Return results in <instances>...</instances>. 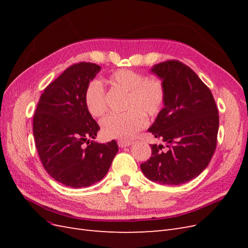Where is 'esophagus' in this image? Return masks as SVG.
<instances>
[{"instance_id":"34e87169","label":"esophagus","mask_w":248,"mask_h":248,"mask_svg":"<svg viewBox=\"0 0 248 248\" xmlns=\"http://www.w3.org/2000/svg\"><path fill=\"white\" fill-rule=\"evenodd\" d=\"M130 144H131V141L126 140H118V145H119V147H121V148L128 147Z\"/></svg>"}]
</instances>
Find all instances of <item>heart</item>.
Returning <instances> with one entry per match:
<instances>
[{
    "mask_svg": "<svg viewBox=\"0 0 248 248\" xmlns=\"http://www.w3.org/2000/svg\"><path fill=\"white\" fill-rule=\"evenodd\" d=\"M107 82L112 90L125 93L124 109L121 115L109 116L101 123L102 134L108 139H130L147 124V118H154L166 103L167 89L159 78H147L130 69L110 72ZM89 114L100 118L107 114L106 91L99 81H90L84 94Z\"/></svg>",
    "mask_w": 248,
    "mask_h": 248,
    "instance_id": "b5f03b06",
    "label": "heart"
}]
</instances>
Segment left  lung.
I'll return each mask as SVG.
<instances>
[{"label": "left lung", "mask_w": 248, "mask_h": 248, "mask_svg": "<svg viewBox=\"0 0 248 248\" xmlns=\"http://www.w3.org/2000/svg\"><path fill=\"white\" fill-rule=\"evenodd\" d=\"M164 82V108L148 129L169 148L151 145L152 154L140 164L153 182L180 185L197 178L211 160L219 126L218 109L210 89L188 66L168 60L151 69Z\"/></svg>", "instance_id": "1"}]
</instances>
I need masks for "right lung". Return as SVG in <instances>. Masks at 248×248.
Wrapping results in <instances>:
<instances>
[{
  "mask_svg": "<svg viewBox=\"0 0 248 248\" xmlns=\"http://www.w3.org/2000/svg\"><path fill=\"white\" fill-rule=\"evenodd\" d=\"M100 66L79 62L44 89L33 118V132L42 166L56 181L80 188L107 175L118 152L117 141L90 140L100 129L86 108L85 90Z\"/></svg>",
  "mask_w": 248,
  "mask_h": 248,
  "instance_id": "obj_1",
  "label": "right lung"
}]
</instances>
